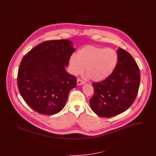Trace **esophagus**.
Listing matches in <instances>:
<instances>
[{
  "label": "esophagus",
  "instance_id": "34e87169",
  "mask_svg": "<svg viewBox=\"0 0 156 156\" xmlns=\"http://www.w3.org/2000/svg\"><path fill=\"white\" fill-rule=\"evenodd\" d=\"M85 82L83 81H82L81 79L78 78V79L77 80V85H83V84H85Z\"/></svg>",
  "mask_w": 156,
  "mask_h": 156
}]
</instances>
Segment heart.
<instances>
[{
  "label": "heart",
  "instance_id": "obj_1",
  "mask_svg": "<svg viewBox=\"0 0 156 156\" xmlns=\"http://www.w3.org/2000/svg\"><path fill=\"white\" fill-rule=\"evenodd\" d=\"M118 54L112 48L87 45L79 50L76 55L71 56L70 72L80 74L85 69L87 76L95 82L102 81L109 77L118 63Z\"/></svg>",
  "mask_w": 156,
  "mask_h": 156
}]
</instances>
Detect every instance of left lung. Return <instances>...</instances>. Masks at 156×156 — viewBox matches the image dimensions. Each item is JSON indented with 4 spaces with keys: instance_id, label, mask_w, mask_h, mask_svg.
<instances>
[{
    "instance_id": "left-lung-1",
    "label": "left lung",
    "mask_w": 156,
    "mask_h": 156,
    "mask_svg": "<svg viewBox=\"0 0 156 156\" xmlns=\"http://www.w3.org/2000/svg\"><path fill=\"white\" fill-rule=\"evenodd\" d=\"M118 63L111 75L92 83L94 95L89 101L92 110L103 118H111L126 111L134 102L140 85L139 67L132 56L119 48Z\"/></svg>"
}]
</instances>
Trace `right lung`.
<instances>
[{"label":"right lung","instance_id":"1","mask_svg":"<svg viewBox=\"0 0 156 156\" xmlns=\"http://www.w3.org/2000/svg\"><path fill=\"white\" fill-rule=\"evenodd\" d=\"M73 44L68 40L45 41L23 57L18 70V88L25 102L38 113L59 112L69 91L76 86V77L66 71L75 50Z\"/></svg>","mask_w":156,"mask_h":156}]
</instances>
